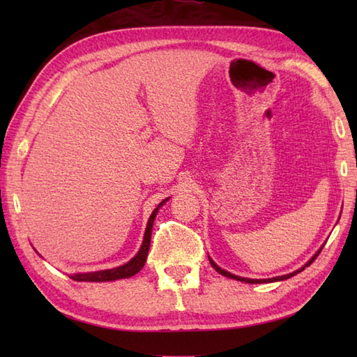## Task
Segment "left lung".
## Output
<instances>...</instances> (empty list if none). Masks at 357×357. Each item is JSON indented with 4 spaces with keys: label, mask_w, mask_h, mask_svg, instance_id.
Segmentation results:
<instances>
[{
    "label": "left lung",
    "mask_w": 357,
    "mask_h": 357,
    "mask_svg": "<svg viewBox=\"0 0 357 357\" xmlns=\"http://www.w3.org/2000/svg\"><path fill=\"white\" fill-rule=\"evenodd\" d=\"M321 250H322V247L317 250L316 252V255L312 257V259H310L304 267H301L299 270H296V271H293V273H288V275H284V276H278V278H271V279H248V278H241V276H236V275H233V273H230V271H225V270H222L221 267H218V265L215 264V261H211V257L208 256V261H210V264H211V267H213L219 275H222V276H225V278H230V279H236V280H241V282H247V284H264V282H276V280H285V279H288V278H291V276H294V275H298V273H301L302 270H305V267H308V265H312L313 264V261L316 259L317 256H319V253H321Z\"/></svg>",
    "instance_id": "obj_1"
}]
</instances>
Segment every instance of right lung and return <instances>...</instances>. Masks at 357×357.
<instances>
[{"instance_id":"1","label":"right lung","mask_w":357,"mask_h":357,"mask_svg":"<svg viewBox=\"0 0 357 357\" xmlns=\"http://www.w3.org/2000/svg\"><path fill=\"white\" fill-rule=\"evenodd\" d=\"M165 201H169V198L164 199L161 204H159V206L153 210V213L150 215L146 233H144L142 245H141L139 252L136 253V256L133 257V259H130L127 264L121 265V267H116V268L92 271V273H75V275H70V278L73 280H78V282H107V280H116V279L130 278V276L136 275V273H138V271H141V268L144 267V264H146L147 255H149L150 239H151V229H153V221H155L159 207L164 206Z\"/></svg>"}]
</instances>
